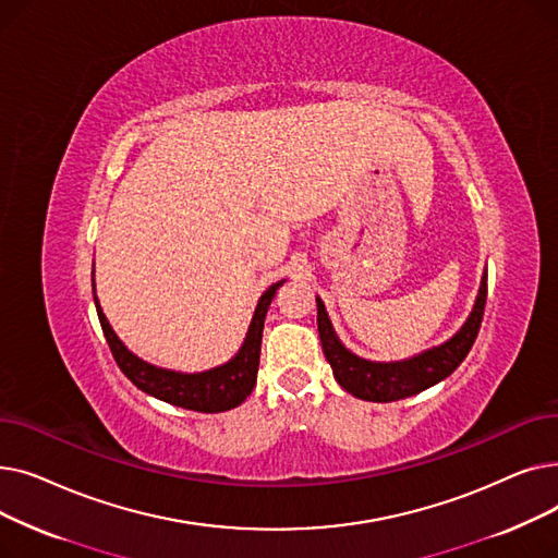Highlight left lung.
I'll return each mask as SVG.
<instances>
[{
  "label": "left lung",
  "instance_id": "obj_1",
  "mask_svg": "<svg viewBox=\"0 0 558 558\" xmlns=\"http://www.w3.org/2000/svg\"><path fill=\"white\" fill-rule=\"evenodd\" d=\"M486 278L488 276L484 274L480 296L475 301L471 316H468L463 328L450 341L427 350V353L418 357H412L407 362H391V364L366 362L350 353V350H345L330 326V318L324 303H320V299H316L318 337H320V345H324L326 360L332 366L337 383L348 393L371 402L402 400L429 389L436 383H441V379H446L465 360V355L471 353V348L477 339L482 318H484V307H486V294H488Z\"/></svg>",
  "mask_w": 558,
  "mask_h": 558
}]
</instances>
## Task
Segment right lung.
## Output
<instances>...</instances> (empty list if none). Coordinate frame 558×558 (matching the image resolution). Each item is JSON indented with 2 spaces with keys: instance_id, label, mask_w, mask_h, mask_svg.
<instances>
[{
  "instance_id": "right-lung-1",
  "label": "right lung",
  "mask_w": 558,
  "mask_h": 558,
  "mask_svg": "<svg viewBox=\"0 0 558 558\" xmlns=\"http://www.w3.org/2000/svg\"><path fill=\"white\" fill-rule=\"evenodd\" d=\"M280 284H282V280L271 284L262 294L240 353L223 366H217V368L205 371V373H192V375L156 368L151 364L142 362L140 357H135L131 350L112 332L110 324L99 307L97 296H95V305H97L104 337L110 345V353H112L117 366L122 368V373L131 379L137 389H142L144 393H149L158 400H165L169 404L190 409V412L217 414V412H226V409L242 404L255 387L264 316H267L271 299L276 296V289Z\"/></svg>"
}]
</instances>
